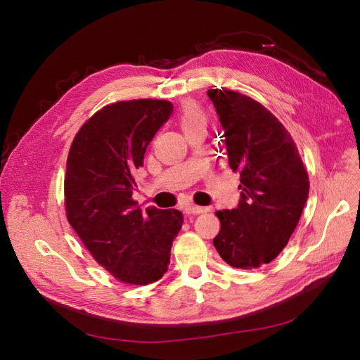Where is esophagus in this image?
I'll return each instance as SVG.
<instances>
[{
    "label": "esophagus",
    "instance_id": "34e87169",
    "mask_svg": "<svg viewBox=\"0 0 360 360\" xmlns=\"http://www.w3.org/2000/svg\"><path fill=\"white\" fill-rule=\"evenodd\" d=\"M207 212L205 207H200V205H186L184 207V213H186L188 216H195V214H200V213H204Z\"/></svg>",
    "mask_w": 360,
    "mask_h": 360
}]
</instances>
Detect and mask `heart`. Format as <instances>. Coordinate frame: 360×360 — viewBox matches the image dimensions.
Segmentation results:
<instances>
[{
  "instance_id": "b5f03b06",
  "label": "heart",
  "mask_w": 360,
  "mask_h": 360,
  "mask_svg": "<svg viewBox=\"0 0 360 360\" xmlns=\"http://www.w3.org/2000/svg\"><path fill=\"white\" fill-rule=\"evenodd\" d=\"M180 123L181 127L186 130L193 126H204L205 124V115L198 103L192 101L184 102L180 111Z\"/></svg>"
}]
</instances>
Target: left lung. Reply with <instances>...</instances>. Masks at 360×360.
<instances>
[{
  "label": "left lung",
  "mask_w": 360,
  "mask_h": 360,
  "mask_svg": "<svg viewBox=\"0 0 360 360\" xmlns=\"http://www.w3.org/2000/svg\"><path fill=\"white\" fill-rule=\"evenodd\" d=\"M222 126V146L231 169L240 172L236 209L219 210L217 252L237 269L267 264L296 230L309 193L308 172L296 144L279 120L250 97L209 90Z\"/></svg>",
  "instance_id": "8db88e82"
}]
</instances>
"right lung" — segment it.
<instances>
[{
    "instance_id": "add662e5",
    "label": "right lung",
    "mask_w": 360,
    "mask_h": 360,
    "mask_svg": "<svg viewBox=\"0 0 360 360\" xmlns=\"http://www.w3.org/2000/svg\"><path fill=\"white\" fill-rule=\"evenodd\" d=\"M174 106L168 101L117 102L97 111L76 134L68 158V221L102 267L127 284L147 285L168 270L179 210L132 200L134 174Z\"/></svg>"
}]
</instances>
